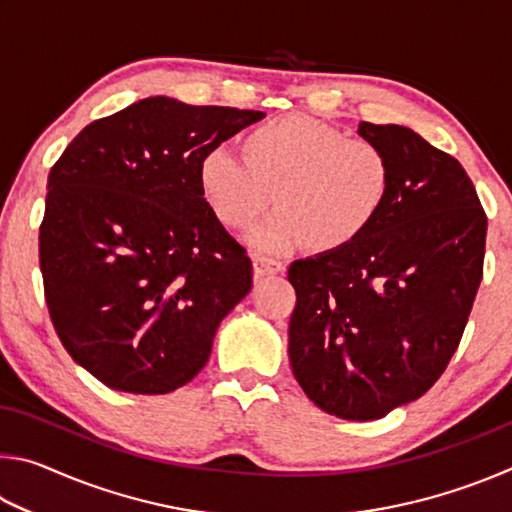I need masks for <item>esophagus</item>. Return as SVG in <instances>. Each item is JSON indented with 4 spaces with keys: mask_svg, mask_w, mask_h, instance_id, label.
Masks as SVG:
<instances>
[{
    "mask_svg": "<svg viewBox=\"0 0 512 512\" xmlns=\"http://www.w3.org/2000/svg\"><path fill=\"white\" fill-rule=\"evenodd\" d=\"M253 271H255V277L259 280V277H264V275L284 273V264L282 262H275V259H271V257L255 255L253 257Z\"/></svg>",
    "mask_w": 512,
    "mask_h": 512,
    "instance_id": "esophagus-1",
    "label": "esophagus"
}]
</instances>
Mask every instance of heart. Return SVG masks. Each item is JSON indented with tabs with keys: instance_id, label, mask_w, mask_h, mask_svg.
<instances>
[{
	"instance_id": "1",
	"label": "heart",
	"mask_w": 512,
	"mask_h": 512,
	"mask_svg": "<svg viewBox=\"0 0 512 512\" xmlns=\"http://www.w3.org/2000/svg\"><path fill=\"white\" fill-rule=\"evenodd\" d=\"M244 160L214 149L198 162L205 205L223 225L246 230L268 205L280 207L250 232L264 253H282L307 241L334 253L361 239L386 207L393 167L375 142L350 137L307 115H287L248 131Z\"/></svg>"
}]
</instances>
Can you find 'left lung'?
Here are the masks:
<instances>
[{
    "label": "left lung",
    "mask_w": 512,
    "mask_h": 512,
    "mask_svg": "<svg viewBox=\"0 0 512 512\" xmlns=\"http://www.w3.org/2000/svg\"><path fill=\"white\" fill-rule=\"evenodd\" d=\"M386 151V207L352 246L289 266L291 370L318 409L379 420L418 400L458 348L488 219L461 162L406 126L361 121Z\"/></svg>",
    "instance_id": "obj_1"
}]
</instances>
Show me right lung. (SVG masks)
Returning a JSON list of instances; mask_svg holds the SVG:
<instances>
[{"instance_id":"right-lung-1","label":"right lung","mask_w":512,"mask_h":512,"mask_svg":"<svg viewBox=\"0 0 512 512\" xmlns=\"http://www.w3.org/2000/svg\"><path fill=\"white\" fill-rule=\"evenodd\" d=\"M264 117L149 97L92 121L47 180L40 271L60 343L101 384L164 395L210 359L253 264L205 205V153Z\"/></svg>"}]
</instances>
